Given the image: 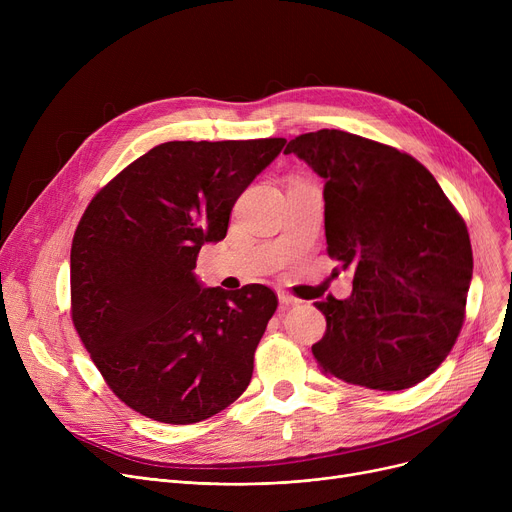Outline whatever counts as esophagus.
<instances>
[{
  "label": "esophagus",
  "instance_id": "esophagus-1",
  "mask_svg": "<svg viewBox=\"0 0 512 512\" xmlns=\"http://www.w3.org/2000/svg\"><path fill=\"white\" fill-rule=\"evenodd\" d=\"M278 301H280V305H297V303H301L297 297H294V294H290V292H286V290H278Z\"/></svg>",
  "mask_w": 512,
  "mask_h": 512
}]
</instances>
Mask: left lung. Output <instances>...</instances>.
<instances>
[{"label":"left lung","instance_id":"obj_1","mask_svg":"<svg viewBox=\"0 0 512 512\" xmlns=\"http://www.w3.org/2000/svg\"><path fill=\"white\" fill-rule=\"evenodd\" d=\"M284 153L326 180L328 255L353 274L351 297L315 303L319 369L384 392L423 382L465 321L473 253L461 213L415 157L359 134L307 132Z\"/></svg>","mask_w":512,"mask_h":512}]
</instances>
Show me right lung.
I'll return each instance as SVG.
<instances>
[{
    "label": "right lung",
    "instance_id": "add662e5",
    "mask_svg": "<svg viewBox=\"0 0 512 512\" xmlns=\"http://www.w3.org/2000/svg\"><path fill=\"white\" fill-rule=\"evenodd\" d=\"M286 139L170 141L91 199L70 251L72 324L105 384L153 421L188 425L247 390L274 290L203 288L205 242Z\"/></svg>",
    "mask_w": 512,
    "mask_h": 512
}]
</instances>
